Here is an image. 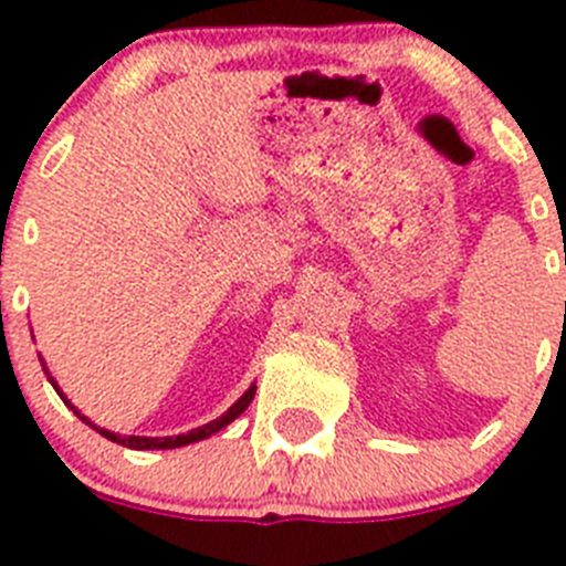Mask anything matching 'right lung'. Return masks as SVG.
Returning a JSON list of instances; mask_svg holds the SVG:
<instances>
[{"mask_svg": "<svg viewBox=\"0 0 566 566\" xmlns=\"http://www.w3.org/2000/svg\"><path fill=\"white\" fill-rule=\"evenodd\" d=\"M42 366H44V364H42ZM44 371H48V369H44ZM48 380H50V384H53V389L59 391L61 400H64V403H67L70 409H73L75 415H78L81 420L86 422V426H93V429L98 431V434H104L106 440L118 442V446H126V448H135V451H160V448H180V446H188V442H200V440H206V437H211V434H217V431H220V429H226V426H228V422H231V420H237V417L242 415V411H245L248 406H251L253 395H256V386H251V389H248L245 395L239 397L237 403H233L231 409L226 411V415L217 417V420H211V422H206V426H200V429H191V431H188V434H177V437H120V434H115V431L98 429V426H95V422L86 420V417L81 415V411L75 409L73 403H70L67 397H64V391H61L59 386H55V380L50 378V371H48Z\"/></svg>", "mask_w": 566, "mask_h": 566, "instance_id": "1", "label": "right lung"}]
</instances>
